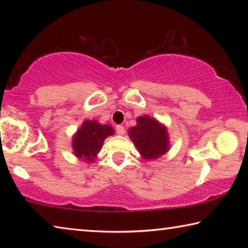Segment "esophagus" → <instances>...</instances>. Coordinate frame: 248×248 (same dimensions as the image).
I'll return each instance as SVG.
<instances>
[{
  "instance_id": "1",
  "label": "esophagus",
  "mask_w": 248,
  "mask_h": 248,
  "mask_svg": "<svg viewBox=\"0 0 248 248\" xmlns=\"http://www.w3.org/2000/svg\"><path fill=\"white\" fill-rule=\"evenodd\" d=\"M116 131H117V134H119V136H124L125 130H124V125L118 124V125H117V127H116Z\"/></svg>"
}]
</instances>
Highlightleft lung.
Wrapping results in <instances>:
<instances>
[{
    "label": "left lung",
    "instance_id": "obj_1",
    "mask_svg": "<svg viewBox=\"0 0 248 248\" xmlns=\"http://www.w3.org/2000/svg\"><path fill=\"white\" fill-rule=\"evenodd\" d=\"M129 138L145 161H152L170 149L167 127L149 115L137 118V124L128 130Z\"/></svg>",
    "mask_w": 248,
    "mask_h": 248
}]
</instances>
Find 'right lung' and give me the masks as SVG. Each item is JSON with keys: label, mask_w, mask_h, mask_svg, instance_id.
<instances>
[{"label": "right lung", "mask_w": 248, "mask_h": 248, "mask_svg": "<svg viewBox=\"0 0 248 248\" xmlns=\"http://www.w3.org/2000/svg\"><path fill=\"white\" fill-rule=\"evenodd\" d=\"M115 133L109 124H102L97 120H84L72 137L73 154L86 163H92L97 158L106 138Z\"/></svg>", "instance_id": "1"}]
</instances>
